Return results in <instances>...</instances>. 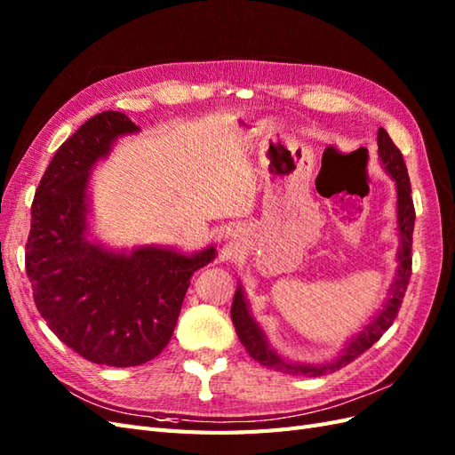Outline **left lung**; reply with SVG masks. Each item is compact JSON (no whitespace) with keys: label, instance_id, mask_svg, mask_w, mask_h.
Segmentation results:
<instances>
[{"label":"left lung","instance_id":"obj_1","mask_svg":"<svg viewBox=\"0 0 455 455\" xmlns=\"http://www.w3.org/2000/svg\"><path fill=\"white\" fill-rule=\"evenodd\" d=\"M378 147H379V160L385 167V172L395 179L396 192H398V235H400V245L396 253L398 270L395 282L388 288V297L383 303V308L370 320L368 326H364L358 335L350 337V341L345 345V348L335 360L328 362V364H299V362H291L282 358L276 350H272L265 333L257 326V322L251 318L248 303H245L243 291L238 285L235 293V301H232L230 316L232 323H235L240 343L248 350V355L257 360L261 366L272 368L282 373L290 375H307V378H318V375L333 373L335 370H341L343 366L350 364L355 358H358L362 353L381 339V335L391 328L395 322L398 308L404 299V293L408 288V282L411 276V235H413V223H415V210L411 200V187L410 177L402 152L388 137L383 127L378 132Z\"/></svg>","mask_w":455,"mask_h":455}]
</instances>
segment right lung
I'll return each mask as SVG.
<instances>
[{
  "label": "right lung",
  "mask_w": 455,
  "mask_h": 455,
  "mask_svg": "<svg viewBox=\"0 0 455 455\" xmlns=\"http://www.w3.org/2000/svg\"><path fill=\"white\" fill-rule=\"evenodd\" d=\"M139 127L122 112L87 120L62 142L32 202L26 275L34 303L59 339L95 364L140 366L170 343L190 276L215 248L185 255L145 245L132 253L87 238V183L114 140Z\"/></svg>",
  "instance_id": "1"
}]
</instances>
